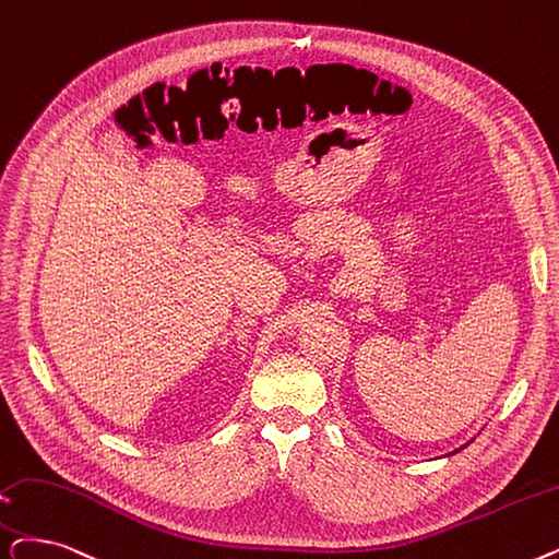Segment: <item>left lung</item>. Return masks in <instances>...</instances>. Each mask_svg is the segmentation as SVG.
<instances>
[{
  "label": "left lung",
  "mask_w": 559,
  "mask_h": 559,
  "mask_svg": "<svg viewBox=\"0 0 559 559\" xmlns=\"http://www.w3.org/2000/svg\"><path fill=\"white\" fill-rule=\"evenodd\" d=\"M466 445H468V443H466ZM466 445H461V448H459V450H464V448H466ZM459 450H454V452H450V454H456V452H459Z\"/></svg>",
  "instance_id": "8db88e82"
}]
</instances>
